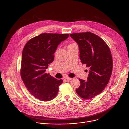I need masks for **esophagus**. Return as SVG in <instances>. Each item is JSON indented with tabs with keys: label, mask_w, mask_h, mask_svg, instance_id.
Listing matches in <instances>:
<instances>
[{
	"label": "esophagus",
	"mask_w": 129,
	"mask_h": 129,
	"mask_svg": "<svg viewBox=\"0 0 129 129\" xmlns=\"http://www.w3.org/2000/svg\"><path fill=\"white\" fill-rule=\"evenodd\" d=\"M65 79L67 80V81H70L71 80H72V78H69V77H66Z\"/></svg>",
	"instance_id": "1"
}]
</instances>
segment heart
I'll use <instances>...</instances> for the list:
<instances>
[{"label":"heart","instance_id":"1","mask_svg":"<svg viewBox=\"0 0 129 129\" xmlns=\"http://www.w3.org/2000/svg\"><path fill=\"white\" fill-rule=\"evenodd\" d=\"M74 43H71V44H74ZM70 44H69V45H70Z\"/></svg>","mask_w":129,"mask_h":129}]
</instances>
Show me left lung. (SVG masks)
Listing matches in <instances>:
<instances>
[{
  "instance_id": "1",
  "label": "left lung",
  "mask_w": 129,
  "mask_h": 129,
  "mask_svg": "<svg viewBox=\"0 0 129 129\" xmlns=\"http://www.w3.org/2000/svg\"><path fill=\"white\" fill-rule=\"evenodd\" d=\"M70 36L79 45L82 63L90 68L88 81L79 79L81 84L76 91L80 97L91 99L102 92L111 77L113 68L111 51L107 43L94 33H72Z\"/></svg>"
}]
</instances>
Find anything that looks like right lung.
I'll return each instance as SVG.
<instances>
[{"instance_id":"1","label":"right lung","mask_w":129,"mask_h":129,"mask_svg":"<svg viewBox=\"0 0 129 129\" xmlns=\"http://www.w3.org/2000/svg\"><path fill=\"white\" fill-rule=\"evenodd\" d=\"M69 34L42 33L30 39L22 54L20 76L29 93L42 101H49L57 96L63 83L46 73L54 59V53L61 42Z\"/></svg>"}]
</instances>
